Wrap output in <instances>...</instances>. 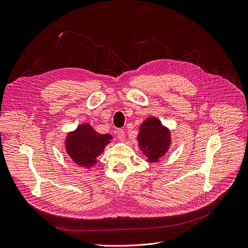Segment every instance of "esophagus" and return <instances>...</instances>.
Returning <instances> with one entry per match:
<instances>
[{
  "label": "esophagus",
  "instance_id": "esophagus-1",
  "mask_svg": "<svg viewBox=\"0 0 248 248\" xmlns=\"http://www.w3.org/2000/svg\"><path fill=\"white\" fill-rule=\"evenodd\" d=\"M117 138L119 139V140L123 141L125 140V132L122 129H119L117 131Z\"/></svg>",
  "mask_w": 248,
  "mask_h": 248
}]
</instances>
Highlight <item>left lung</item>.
<instances>
[{
  "label": "left lung",
  "instance_id": "1",
  "mask_svg": "<svg viewBox=\"0 0 248 248\" xmlns=\"http://www.w3.org/2000/svg\"><path fill=\"white\" fill-rule=\"evenodd\" d=\"M137 140L146 161L155 163L160 161L168 152L171 145V133L158 118L148 117L140 124Z\"/></svg>",
  "mask_w": 248,
  "mask_h": 248
}]
</instances>
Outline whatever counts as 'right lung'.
I'll return each mask as SVG.
<instances>
[{
	"mask_svg": "<svg viewBox=\"0 0 248 248\" xmlns=\"http://www.w3.org/2000/svg\"><path fill=\"white\" fill-rule=\"evenodd\" d=\"M110 140L111 135L97 133L90 124L84 123L68 133L65 139V151L78 166L91 169Z\"/></svg>",
	"mask_w": 248,
	"mask_h": 248,
	"instance_id": "right-lung-1",
	"label": "right lung"
}]
</instances>
